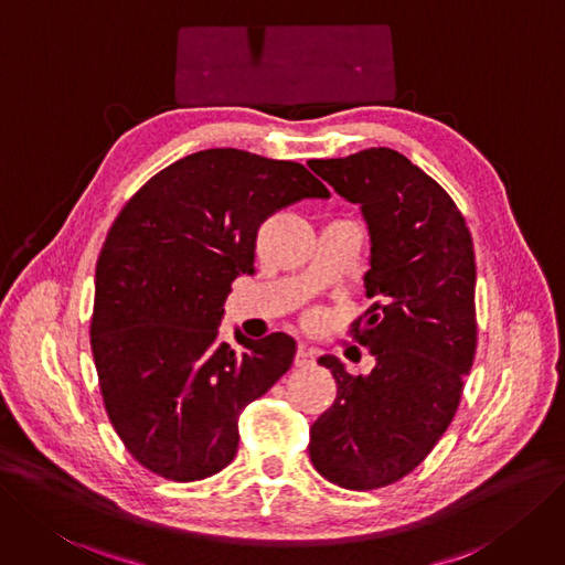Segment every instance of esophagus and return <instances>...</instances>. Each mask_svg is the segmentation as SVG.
Masks as SVG:
<instances>
[{
  "label": "esophagus",
  "instance_id": "obj_1",
  "mask_svg": "<svg viewBox=\"0 0 565 565\" xmlns=\"http://www.w3.org/2000/svg\"><path fill=\"white\" fill-rule=\"evenodd\" d=\"M315 361H317L315 351H309V349H305V347H300V349L296 351V367H309V365H315Z\"/></svg>",
  "mask_w": 565,
  "mask_h": 565
}]
</instances>
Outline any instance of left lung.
Listing matches in <instances>:
<instances>
[{"mask_svg": "<svg viewBox=\"0 0 565 565\" xmlns=\"http://www.w3.org/2000/svg\"><path fill=\"white\" fill-rule=\"evenodd\" d=\"M309 167L367 221L372 305L349 332L377 359L367 377L319 359L338 395L309 428V458L342 489H382L424 461L461 403L477 349L472 235L445 188L398 151Z\"/></svg>", "mask_w": 565, "mask_h": 565, "instance_id": "left-lung-1", "label": "left lung"}]
</instances>
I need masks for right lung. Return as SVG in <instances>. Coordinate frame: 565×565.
<instances>
[{"label":"right lung","mask_w":565,"mask_h":565,"mask_svg":"<svg viewBox=\"0 0 565 565\" xmlns=\"http://www.w3.org/2000/svg\"><path fill=\"white\" fill-rule=\"evenodd\" d=\"M330 198L305 164L237 149L185 156L116 216L95 269L90 347L109 422L137 463L198 482L233 461L239 414L296 356L271 332L218 340L225 298L254 271L263 221Z\"/></svg>","instance_id":"1"}]
</instances>
